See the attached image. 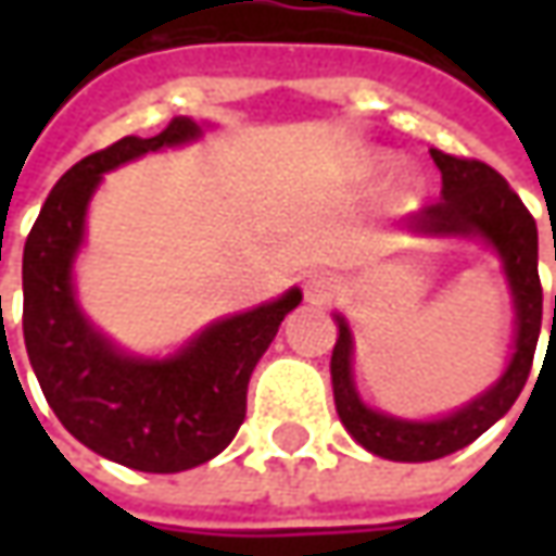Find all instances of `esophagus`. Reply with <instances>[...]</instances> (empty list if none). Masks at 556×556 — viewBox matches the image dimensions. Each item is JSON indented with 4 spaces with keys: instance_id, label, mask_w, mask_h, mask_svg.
Segmentation results:
<instances>
[{
    "instance_id": "esophagus-1",
    "label": "esophagus",
    "mask_w": 556,
    "mask_h": 556,
    "mask_svg": "<svg viewBox=\"0 0 556 556\" xmlns=\"http://www.w3.org/2000/svg\"><path fill=\"white\" fill-rule=\"evenodd\" d=\"M337 293H340V278L333 271H312L306 278V300L315 306L331 303Z\"/></svg>"
}]
</instances>
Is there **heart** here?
Instances as JSON below:
<instances>
[{"label": "heart", "instance_id": "obj_1", "mask_svg": "<svg viewBox=\"0 0 556 556\" xmlns=\"http://www.w3.org/2000/svg\"><path fill=\"white\" fill-rule=\"evenodd\" d=\"M387 166H390V157H387V154H365L362 163H358V173H362V176H377V173H383ZM415 191H417V179L405 173V176L399 179V198L405 201V198H412Z\"/></svg>", "mask_w": 556, "mask_h": 556}]
</instances>
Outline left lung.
I'll list each match as a JSON object with an SVG mask.
<instances>
[{"instance_id": "left-lung-1", "label": "left lung", "mask_w": 556, "mask_h": 556, "mask_svg": "<svg viewBox=\"0 0 556 556\" xmlns=\"http://www.w3.org/2000/svg\"><path fill=\"white\" fill-rule=\"evenodd\" d=\"M430 157L442 173V194H439L442 201L417 210L405 225L415 238L480 241L498 256L504 281L514 300V353L507 358L502 377L455 412L427 417V420L395 417L371 408L358 395L353 374V331H350V321L340 312H333L337 343L331 353V383L340 424L371 455L405 460V464L445 458L464 445H470L473 439H480L495 420H502L517 402V395L523 393L535 343L542 333L535 219L529 216L523 201L514 194V188L504 182L489 163L452 157L437 148H430Z\"/></svg>"}]
</instances>
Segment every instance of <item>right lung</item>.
I'll list each match as a JSON object with an SVG mask.
<instances>
[{
    "mask_svg": "<svg viewBox=\"0 0 556 556\" xmlns=\"http://www.w3.org/2000/svg\"><path fill=\"white\" fill-rule=\"evenodd\" d=\"M201 136V123L176 117L154 139L126 136L83 157L58 179L24 244V343L46 402L86 448L141 473H179L223 452L244 424L250 374L303 300L290 288L216 318L163 358L126 353L79 309L74 263L104 173Z\"/></svg>",
    "mask_w": 556,
    "mask_h": 556,
    "instance_id": "1",
    "label": "right lung"
}]
</instances>
